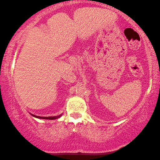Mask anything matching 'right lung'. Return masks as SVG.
Wrapping results in <instances>:
<instances>
[{"label":"right lung","instance_id":"obj_1","mask_svg":"<svg viewBox=\"0 0 160 160\" xmlns=\"http://www.w3.org/2000/svg\"><path fill=\"white\" fill-rule=\"evenodd\" d=\"M31 115L32 116H34V117H36L38 118H42V119H50V120H53V119H56V118H58L59 117H61V115H59V116H48V117H42V116H35L34 114H32Z\"/></svg>","mask_w":160,"mask_h":160}]
</instances>
